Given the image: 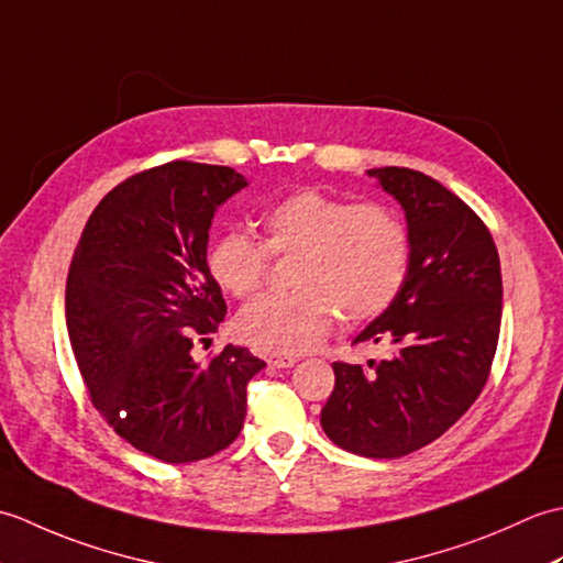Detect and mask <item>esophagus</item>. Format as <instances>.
<instances>
[{
    "label": "esophagus",
    "mask_w": 563,
    "mask_h": 563,
    "mask_svg": "<svg viewBox=\"0 0 563 563\" xmlns=\"http://www.w3.org/2000/svg\"><path fill=\"white\" fill-rule=\"evenodd\" d=\"M263 361H266L271 367H292L297 363V357L285 355V353H263Z\"/></svg>",
    "instance_id": "1"
}]
</instances>
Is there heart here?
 Instances as JSON below:
<instances>
[{"label":"heart","instance_id":"obj_1","mask_svg":"<svg viewBox=\"0 0 563 563\" xmlns=\"http://www.w3.org/2000/svg\"><path fill=\"white\" fill-rule=\"evenodd\" d=\"M263 242L224 230L206 254L210 278L239 300L268 280L271 256L292 258V292L266 295L236 319L239 336L268 353H305L329 336L336 314L363 327L391 309L411 263V236L387 202H353L305 188L258 214Z\"/></svg>","mask_w":563,"mask_h":563}]
</instances>
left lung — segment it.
I'll list each match as a JSON object with an SVG mask.
<instances>
[{
	"label": "left lung",
	"mask_w": 563,
	"mask_h": 563,
	"mask_svg": "<svg viewBox=\"0 0 563 563\" xmlns=\"http://www.w3.org/2000/svg\"><path fill=\"white\" fill-rule=\"evenodd\" d=\"M409 222V278L355 345H385L369 369L333 363L321 428L339 448L397 460L452 428L479 397L498 345L504 283L494 236L464 200L404 166L369 169Z\"/></svg>",
	"instance_id": "1"
}]
</instances>
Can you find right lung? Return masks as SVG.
I'll list each match as a JSON object with an SVG mask.
<instances>
[{
  "label": "right lung",
  "mask_w": 563,
  "mask_h": 563,
  "mask_svg": "<svg viewBox=\"0 0 563 563\" xmlns=\"http://www.w3.org/2000/svg\"><path fill=\"white\" fill-rule=\"evenodd\" d=\"M244 186L230 166L184 159L130 176L93 208L69 266L67 331L91 404L169 464L232 445L266 365L239 345L206 365L190 357L227 314L206 266L212 214Z\"/></svg>",
  "instance_id": "right-lung-1"
}]
</instances>
